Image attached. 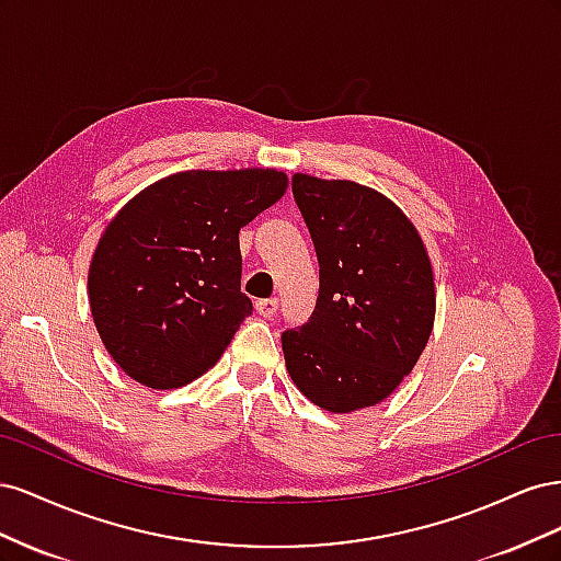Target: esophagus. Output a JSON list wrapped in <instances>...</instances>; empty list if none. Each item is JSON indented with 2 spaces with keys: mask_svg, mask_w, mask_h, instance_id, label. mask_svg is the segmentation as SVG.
I'll return each mask as SVG.
<instances>
[{
  "mask_svg": "<svg viewBox=\"0 0 561 561\" xmlns=\"http://www.w3.org/2000/svg\"><path fill=\"white\" fill-rule=\"evenodd\" d=\"M254 309H257V313H260V316H264V318L276 316V311H278V299H276V297H271V299H260L257 304H254Z\"/></svg>",
  "mask_w": 561,
  "mask_h": 561,
  "instance_id": "esophagus-1",
  "label": "esophagus"
}]
</instances>
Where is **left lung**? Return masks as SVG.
I'll use <instances>...</instances> for the list:
<instances>
[{"mask_svg": "<svg viewBox=\"0 0 561 561\" xmlns=\"http://www.w3.org/2000/svg\"><path fill=\"white\" fill-rule=\"evenodd\" d=\"M295 203L320 266L311 318L280 342L295 386L334 414L375 407L414 369L435 320L428 252L383 194L297 173Z\"/></svg>", "mask_w": 561, "mask_h": 561, "instance_id": "obj_1", "label": "left lung"}]
</instances>
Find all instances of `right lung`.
<instances>
[{"instance_id":"right-lung-1","label":"right lung","mask_w":561,"mask_h":561,"mask_svg":"<svg viewBox=\"0 0 561 561\" xmlns=\"http://www.w3.org/2000/svg\"><path fill=\"white\" fill-rule=\"evenodd\" d=\"M274 168L184 171L116 213L93 252L89 301L130 379L180 388L208 371L252 313L239 231L285 194Z\"/></svg>"}]
</instances>
